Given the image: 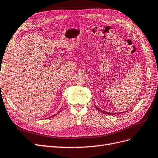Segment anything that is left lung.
<instances>
[{
	"instance_id": "1",
	"label": "left lung",
	"mask_w": 158,
	"mask_h": 158,
	"mask_svg": "<svg viewBox=\"0 0 158 158\" xmlns=\"http://www.w3.org/2000/svg\"><path fill=\"white\" fill-rule=\"evenodd\" d=\"M96 108H97V109L99 111H101V112H103V113H105V114H112V113H110V112H105V111H102V110H101V109H99L98 108H97V106H96Z\"/></svg>"
}]
</instances>
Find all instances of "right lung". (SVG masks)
I'll use <instances>...</instances> for the list:
<instances>
[{"instance_id": "1", "label": "right lung", "mask_w": 158, "mask_h": 158, "mask_svg": "<svg viewBox=\"0 0 158 158\" xmlns=\"http://www.w3.org/2000/svg\"><path fill=\"white\" fill-rule=\"evenodd\" d=\"M55 115H56V114H55ZM55 115H53V116H52V117H53V116H55Z\"/></svg>"}]
</instances>
